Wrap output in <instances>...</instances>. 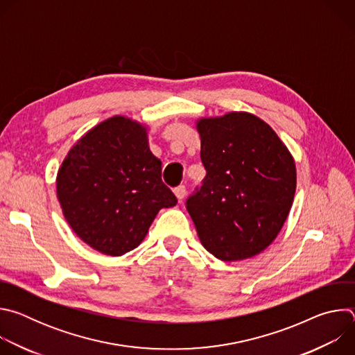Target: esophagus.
Returning <instances> with one entry per match:
<instances>
[{"label":"esophagus","mask_w":355,"mask_h":355,"mask_svg":"<svg viewBox=\"0 0 355 355\" xmlns=\"http://www.w3.org/2000/svg\"><path fill=\"white\" fill-rule=\"evenodd\" d=\"M174 193H175L177 199L181 202V200L185 198V195H187V188H185V185H178V187L174 189Z\"/></svg>","instance_id":"34e87169"}]
</instances>
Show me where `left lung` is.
Wrapping results in <instances>:
<instances>
[{
  "label": "left lung",
  "mask_w": 355,
  "mask_h": 355,
  "mask_svg": "<svg viewBox=\"0 0 355 355\" xmlns=\"http://www.w3.org/2000/svg\"><path fill=\"white\" fill-rule=\"evenodd\" d=\"M196 129L207 175L185 204L199 240L222 261L256 256L288 218L295 162L277 133L247 112L200 119Z\"/></svg>",
  "instance_id": "left-lung-1"
}]
</instances>
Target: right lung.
<instances>
[{"label":"right lung","mask_w":355,"mask_h":355,"mask_svg":"<svg viewBox=\"0 0 355 355\" xmlns=\"http://www.w3.org/2000/svg\"><path fill=\"white\" fill-rule=\"evenodd\" d=\"M56 187L74 233L107 256L136 248L157 212L177 204L146 128L125 116L101 122L73 146Z\"/></svg>","instance_id":"obj_1"}]
</instances>
